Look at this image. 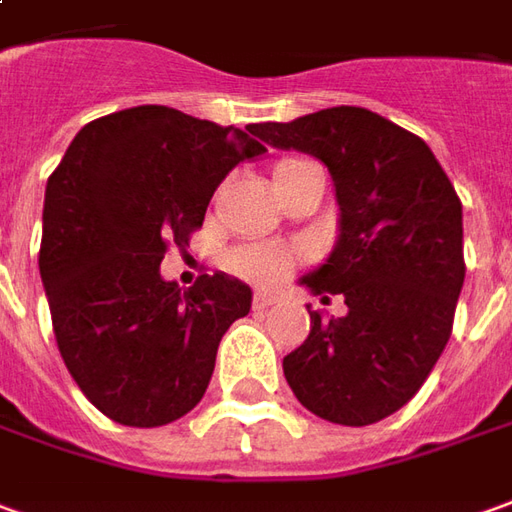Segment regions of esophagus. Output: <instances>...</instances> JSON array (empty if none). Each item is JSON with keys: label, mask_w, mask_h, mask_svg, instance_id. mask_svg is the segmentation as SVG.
<instances>
[{"label": "esophagus", "mask_w": 512, "mask_h": 512, "mask_svg": "<svg viewBox=\"0 0 512 512\" xmlns=\"http://www.w3.org/2000/svg\"><path fill=\"white\" fill-rule=\"evenodd\" d=\"M273 303H278V295H273V292L259 290L253 295V309H270Z\"/></svg>", "instance_id": "34e87169"}]
</instances>
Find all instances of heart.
<instances>
[{"label":"heart","instance_id":"obj_1","mask_svg":"<svg viewBox=\"0 0 512 512\" xmlns=\"http://www.w3.org/2000/svg\"><path fill=\"white\" fill-rule=\"evenodd\" d=\"M295 164H303V161H281L276 167V175L287 172ZM295 264V253L284 245H276V242H262V245H248V248H239L231 259V267H234L236 276L248 278V281H256V284H276L281 278L287 276Z\"/></svg>","mask_w":512,"mask_h":512}]
</instances>
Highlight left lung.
<instances>
[{
  "mask_svg": "<svg viewBox=\"0 0 512 512\" xmlns=\"http://www.w3.org/2000/svg\"><path fill=\"white\" fill-rule=\"evenodd\" d=\"M250 133L329 167L340 206L329 259L301 278L315 295H343L284 357L292 393L317 418L368 426L410 401L451 337L465 281L463 203L438 158L410 130L368 108L340 105Z\"/></svg>",
  "mask_w": 512,
  "mask_h": 512,
  "instance_id": "8db88e82",
  "label": "left lung"
}]
</instances>
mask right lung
Returning a JSON list of instances; mask_svg holds the SVG:
<instances>
[{"label": "right lung", "mask_w": 512, "mask_h": 512, "mask_svg": "<svg viewBox=\"0 0 512 512\" xmlns=\"http://www.w3.org/2000/svg\"><path fill=\"white\" fill-rule=\"evenodd\" d=\"M267 153L245 130L167 105L88 122L44 195L38 270L61 357L111 421L164 426L197 407L228 326L253 292L225 273L183 292L161 276L225 175Z\"/></svg>", "instance_id": "right-lung-1"}]
</instances>
